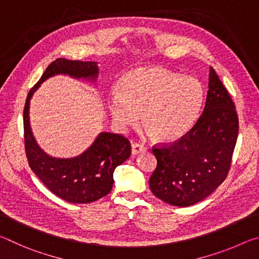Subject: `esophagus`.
I'll list each match as a JSON object with an SVG mask.
<instances>
[{
  "label": "esophagus",
  "mask_w": 259,
  "mask_h": 259,
  "mask_svg": "<svg viewBox=\"0 0 259 259\" xmlns=\"http://www.w3.org/2000/svg\"><path fill=\"white\" fill-rule=\"evenodd\" d=\"M144 151H146V146H144L143 144L134 143L133 145H131V153H133V155L138 154V153L144 152Z\"/></svg>",
  "instance_id": "esophagus-1"
}]
</instances>
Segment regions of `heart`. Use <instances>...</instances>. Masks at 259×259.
Segmentation results:
<instances>
[{
	"label": "heart",
	"mask_w": 259,
	"mask_h": 259,
	"mask_svg": "<svg viewBox=\"0 0 259 259\" xmlns=\"http://www.w3.org/2000/svg\"><path fill=\"white\" fill-rule=\"evenodd\" d=\"M203 88L198 78L161 67H140L121 77L119 94L108 99V108L120 128L140 119L156 142L181 138L198 119Z\"/></svg>",
	"instance_id": "heart-1"
}]
</instances>
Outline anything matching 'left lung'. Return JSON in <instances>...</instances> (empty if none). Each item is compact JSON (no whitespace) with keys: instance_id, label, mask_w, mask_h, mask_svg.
I'll return each instance as SVG.
<instances>
[{"instance_id":"1","label":"left lung","mask_w":259,"mask_h":259,"mask_svg":"<svg viewBox=\"0 0 259 259\" xmlns=\"http://www.w3.org/2000/svg\"><path fill=\"white\" fill-rule=\"evenodd\" d=\"M239 117L226 88L210 67L203 112L193 128L171 144H156V168L150 187L156 198L188 207L225 181L238 139Z\"/></svg>"}]
</instances>
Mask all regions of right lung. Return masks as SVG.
<instances>
[{
	"label": "right lung",
	"mask_w": 259,
	"mask_h": 259,
	"mask_svg": "<svg viewBox=\"0 0 259 259\" xmlns=\"http://www.w3.org/2000/svg\"><path fill=\"white\" fill-rule=\"evenodd\" d=\"M55 74L96 80L98 67L94 61L58 58L47 67L40 81L29 90L24 107L25 152L29 168L58 198L69 203H90L107 195L113 186V172L131 153L129 139L120 134L102 133L95 143L74 159H56L43 152L29 126V100L41 83Z\"/></svg>",
	"instance_id": "1"
}]
</instances>
